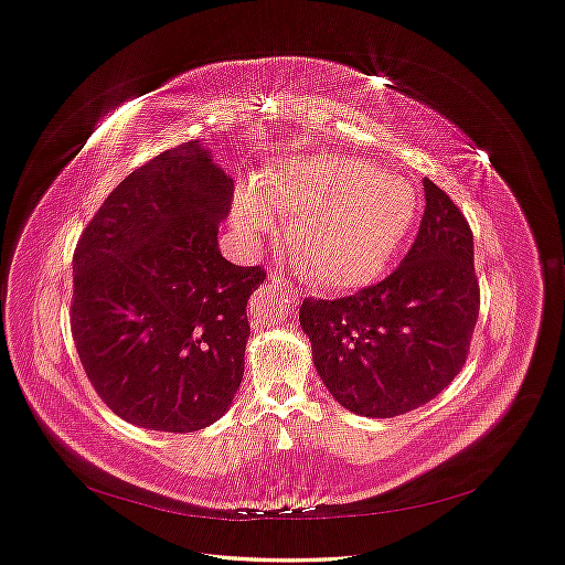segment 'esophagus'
<instances>
[{"label": "esophagus", "instance_id": "34e87169", "mask_svg": "<svg viewBox=\"0 0 565 565\" xmlns=\"http://www.w3.org/2000/svg\"><path fill=\"white\" fill-rule=\"evenodd\" d=\"M267 281H270V286H273V292H281V295H288V298H298V290H295L284 277H281V270H277V267H273L270 270V275H267ZM258 300H263V292H258ZM252 307H258L256 305V300H254V305Z\"/></svg>", "mask_w": 565, "mask_h": 565}]
</instances>
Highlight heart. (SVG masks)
Returning a JSON list of instances; mask_svg holds the SVG:
<instances>
[{
	"mask_svg": "<svg viewBox=\"0 0 565 565\" xmlns=\"http://www.w3.org/2000/svg\"><path fill=\"white\" fill-rule=\"evenodd\" d=\"M417 190L377 164L318 153L258 173L235 192L233 224L258 241L273 217L290 220L288 243L305 277L320 288H352L375 277L417 217Z\"/></svg>",
	"mask_w": 565,
	"mask_h": 565,
	"instance_id": "obj_1",
	"label": "heart"
}]
</instances>
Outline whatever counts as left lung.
I'll list each match as a JSON object with an SVG mask.
<instances>
[{
    "label": "left lung",
    "mask_w": 565,
    "mask_h": 565,
    "mask_svg": "<svg viewBox=\"0 0 565 565\" xmlns=\"http://www.w3.org/2000/svg\"><path fill=\"white\" fill-rule=\"evenodd\" d=\"M424 190L419 233L390 277L300 307L320 380L362 417H398L449 387L479 320L471 228L447 192L428 178Z\"/></svg>",
    "instance_id": "1"
}]
</instances>
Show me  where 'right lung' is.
Segmentation results:
<instances>
[{"label":"right lung","instance_id":"right-lung-1","mask_svg":"<svg viewBox=\"0 0 565 565\" xmlns=\"http://www.w3.org/2000/svg\"><path fill=\"white\" fill-rule=\"evenodd\" d=\"M231 199L233 178L185 141L118 183L79 237L75 348L96 394L128 424L194 433L241 390L247 300L265 273L220 254Z\"/></svg>","mask_w":565,"mask_h":565}]
</instances>
